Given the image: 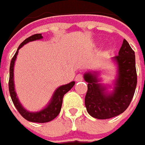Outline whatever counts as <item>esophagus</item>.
I'll return each mask as SVG.
<instances>
[{
  "label": "esophagus",
  "instance_id": "esophagus-1",
  "mask_svg": "<svg viewBox=\"0 0 145 145\" xmlns=\"http://www.w3.org/2000/svg\"><path fill=\"white\" fill-rule=\"evenodd\" d=\"M84 80V77H83V75L82 74H78L76 75V76L75 78V80L76 82H79V81H82Z\"/></svg>",
  "mask_w": 145,
  "mask_h": 145
}]
</instances>
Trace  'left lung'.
<instances>
[{"instance_id":"left-lung-1","label":"left lung","mask_w":145,"mask_h":145,"mask_svg":"<svg viewBox=\"0 0 145 145\" xmlns=\"http://www.w3.org/2000/svg\"><path fill=\"white\" fill-rule=\"evenodd\" d=\"M114 60L118 64L119 76L112 94H107L106 88L98 84L96 72L84 74V80L88 83L85 106L87 112L98 120H107L123 113L130 105L136 90L135 54L125 39Z\"/></svg>"}]
</instances>
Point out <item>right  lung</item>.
<instances>
[{"mask_svg": "<svg viewBox=\"0 0 145 145\" xmlns=\"http://www.w3.org/2000/svg\"><path fill=\"white\" fill-rule=\"evenodd\" d=\"M43 38L40 33H37V34H34L29 37L26 38L24 41L21 44L19 45L18 50L15 52V55L13 56L12 61H11V64H10V75H9V82H8V88L9 92H10V95L12 97V102L14 104V105L16 108V109L20 113L22 116L26 120H28L29 122H33V123H48L50 122L52 120H54V118L58 116V114L61 111V105H62V100H63V97L64 95L68 91H70L71 88L74 86L75 82L72 81L69 84H65V85H62L61 87H59L55 91L53 97L51 98V101L47 107L45 108L44 109L37 112H29L28 111H26L24 108L22 106L20 102L18 101V97H16V94L15 91V87H14V80H13V71H14V64H15V61L16 59V56L18 54V51L20 48L25 44H27L29 41H33L36 40H40Z\"/></svg>", "mask_w": 145, "mask_h": 145, "instance_id": "obj_1", "label": "right lung"}]
</instances>
